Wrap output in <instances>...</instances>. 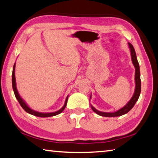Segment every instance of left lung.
<instances>
[{"mask_svg": "<svg viewBox=\"0 0 158 158\" xmlns=\"http://www.w3.org/2000/svg\"><path fill=\"white\" fill-rule=\"evenodd\" d=\"M129 48L131 49V59H132V62L134 65L135 68V93L133 96L132 97L130 101H129L126 106L124 107L119 109V110L116 112H114V113H104V112H101L97 110V109L94 108L93 106H91V108L93 109V110L97 114H99L100 116L103 117H118L123 115V114H127L130 111L134 105L135 104L136 102L138 100L140 93H141V79H140V71H139V63L137 61V56H136V53L135 51L133 45L130 43H128ZM91 98V96H90Z\"/></svg>", "mask_w": 158, "mask_h": 158, "instance_id": "left-lung-1", "label": "left lung"}]
</instances>
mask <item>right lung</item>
Listing matches in <instances>:
<instances>
[{"instance_id": "add662e5", "label": "right lung", "mask_w": 158, "mask_h": 158, "mask_svg": "<svg viewBox=\"0 0 158 158\" xmlns=\"http://www.w3.org/2000/svg\"><path fill=\"white\" fill-rule=\"evenodd\" d=\"M15 70V64L14 65V67H13V71H12V87H13V90H14V94H15V97L18 100V102H19L20 105L21 106V107L24 109V110L27 112V113H30L31 114H32V115L34 116H36V117H52L54 115H56V114H59L61 113H62L64 110L65 109V106H66V104H67V102H68V96L66 97V99H65V104L64 106H63L61 109H60L58 111H56V112H53V113H39V112H37L32 110V109H31L26 104V103H25L23 99L21 97H20L19 94L18 93V90H17V88H16V79H15V73H14V71Z\"/></svg>"}]
</instances>
